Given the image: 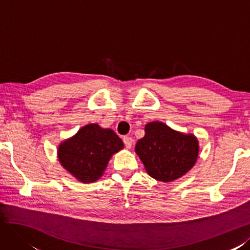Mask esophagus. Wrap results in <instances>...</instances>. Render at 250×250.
<instances>
[{"label": "esophagus", "instance_id": "34e87169", "mask_svg": "<svg viewBox=\"0 0 250 250\" xmlns=\"http://www.w3.org/2000/svg\"><path fill=\"white\" fill-rule=\"evenodd\" d=\"M124 144H125L126 148H130L132 146V145H133V139L131 137H129V136H125L124 137Z\"/></svg>", "mask_w": 250, "mask_h": 250}]
</instances>
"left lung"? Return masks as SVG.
Returning a JSON list of instances; mask_svg holds the SVG:
<instances>
[{
	"label": "left lung",
	"instance_id": "8db88e82",
	"mask_svg": "<svg viewBox=\"0 0 250 250\" xmlns=\"http://www.w3.org/2000/svg\"><path fill=\"white\" fill-rule=\"evenodd\" d=\"M145 136L137 141L135 152L146 173L161 182H172L196 165L199 141L194 134L176 131L161 121L146 125Z\"/></svg>",
	"mask_w": 250,
	"mask_h": 250
}]
</instances>
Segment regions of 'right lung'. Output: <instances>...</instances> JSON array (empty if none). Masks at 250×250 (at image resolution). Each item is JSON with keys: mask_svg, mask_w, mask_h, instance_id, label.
Here are the masks:
<instances>
[{"mask_svg": "<svg viewBox=\"0 0 250 250\" xmlns=\"http://www.w3.org/2000/svg\"><path fill=\"white\" fill-rule=\"evenodd\" d=\"M124 146L123 140L113 130L90 124L61 142L58 159L75 179L83 183H93L104 175L111 157Z\"/></svg>", "mask_w": 250, "mask_h": 250, "instance_id": "right-lung-1", "label": "right lung"}]
</instances>
